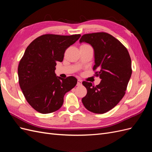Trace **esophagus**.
<instances>
[{
	"label": "esophagus",
	"mask_w": 152,
	"mask_h": 152,
	"mask_svg": "<svg viewBox=\"0 0 152 152\" xmlns=\"http://www.w3.org/2000/svg\"><path fill=\"white\" fill-rule=\"evenodd\" d=\"M77 85L78 86L82 85V80L80 79H78V80H77Z\"/></svg>",
	"instance_id": "obj_1"
}]
</instances>
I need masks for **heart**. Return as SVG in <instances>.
<instances>
[{
    "mask_svg": "<svg viewBox=\"0 0 152 152\" xmlns=\"http://www.w3.org/2000/svg\"><path fill=\"white\" fill-rule=\"evenodd\" d=\"M87 45H87V44H82L81 46H87Z\"/></svg>",
    "mask_w": 152,
    "mask_h": 152,
    "instance_id": "b5f03b06",
    "label": "heart"
}]
</instances>
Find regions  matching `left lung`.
I'll list each match as a JSON object with an SVG mask.
<instances>
[{
  "instance_id": "obj_1",
  "label": "left lung",
  "mask_w": 152,
  "mask_h": 152,
  "mask_svg": "<svg viewBox=\"0 0 152 152\" xmlns=\"http://www.w3.org/2000/svg\"><path fill=\"white\" fill-rule=\"evenodd\" d=\"M79 42L90 44L94 50V75L100 83L93 86L82 82L87 94L82 99L84 107L95 113H104L119 103L126 94L132 74L131 59L127 48L113 36L106 32L84 34Z\"/></svg>"
}]
</instances>
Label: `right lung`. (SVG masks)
I'll return each instance as SVG.
<instances>
[{
    "label": "right lung",
    "instance_id": "obj_1",
    "mask_svg": "<svg viewBox=\"0 0 152 152\" xmlns=\"http://www.w3.org/2000/svg\"><path fill=\"white\" fill-rule=\"evenodd\" d=\"M80 36L44 34L26 48L18 65V79L26 100L36 111L56 112L63 105L65 93L76 86L75 77L61 79L54 70L56 62L63 61L66 49Z\"/></svg>",
    "mask_w": 152,
    "mask_h": 152
}]
</instances>
